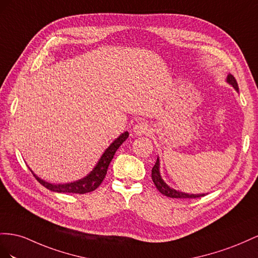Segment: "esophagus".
Wrapping results in <instances>:
<instances>
[{
	"mask_svg": "<svg viewBox=\"0 0 258 258\" xmlns=\"http://www.w3.org/2000/svg\"><path fill=\"white\" fill-rule=\"evenodd\" d=\"M133 133L135 135H144L149 133V125L145 121L137 122L133 126Z\"/></svg>",
	"mask_w": 258,
	"mask_h": 258,
	"instance_id": "esophagus-1",
	"label": "esophagus"
}]
</instances>
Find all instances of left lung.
I'll return each instance as SVG.
<instances>
[{"mask_svg": "<svg viewBox=\"0 0 258 258\" xmlns=\"http://www.w3.org/2000/svg\"><path fill=\"white\" fill-rule=\"evenodd\" d=\"M227 82L231 84L235 88V91L239 92L238 83H237V81H235V79L233 78V76H231V75L228 76L227 77ZM151 178H152L154 186L157 187V189L160 191L162 195H164L166 197L179 198V199H196V198H201V197L205 196V195H189V194H185V192H180V191H177L175 189H172L171 187H168L166 183L163 181V179L161 178L160 171H159V159H157L156 164H154V166L152 167Z\"/></svg>", "mask_w": 258, "mask_h": 258, "instance_id": "obj_1", "label": "left lung"}]
</instances>
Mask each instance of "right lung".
I'll use <instances>...</instances> for the list:
<instances>
[{
  "instance_id": "add662e5",
  "label": "right lung",
  "mask_w": 258,
  "mask_h": 258,
  "mask_svg": "<svg viewBox=\"0 0 258 258\" xmlns=\"http://www.w3.org/2000/svg\"><path fill=\"white\" fill-rule=\"evenodd\" d=\"M128 137V133L125 132L121 136L117 137L115 141L108 147V149L105 151V153L102 154V157L100 158L99 162L97 165L95 166L94 170L88 174L86 177L80 179L75 182H70V183H63V185H53V183H49L45 180L40 179L38 176L34 175L33 176L36 178L42 186L47 188L48 190L54 191V192H67V194H80V195H84L87 192H92L96 188L100 186V183L104 180L105 176L108 171V166L110 164V162L113 159V156L115 151L119 149V147L126 141ZM32 172V171H31Z\"/></svg>"
}]
</instances>
